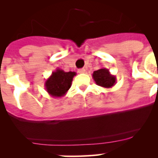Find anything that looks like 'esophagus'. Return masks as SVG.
<instances>
[{
    "label": "esophagus",
    "mask_w": 158,
    "mask_h": 158,
    "mask_svg": "<svg viewBox=\"0 0 158 158\" xmlns=\"http://www.w3.org/2000/svg\"><path fill=\"white\" fill-rule=\"evenodd\" d=\"M85 72V69H79V70H78V73H80V74H82V73H84Z\"/></svg>",
    "instance_id": "obj_1"
}]
</instances>
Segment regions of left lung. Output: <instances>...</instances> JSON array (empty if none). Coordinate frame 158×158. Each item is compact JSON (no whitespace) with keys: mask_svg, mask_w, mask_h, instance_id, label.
Returning a JSON list of instances; mask_svg holds the SVG:
<instances>
[{"mask_svg":"<svg viewBox=\"0 0 158 158\" xmlns=\"http://www.w3.org/2000/svg\"><path fill=\"white\" fill-rule=\"evenodd\" d=\"M92 78L97 85L106 89L111 88L116 83L115 76L111 75L109 70L106 68H102L94 71Z\"/></svg>","mask_w":158,"mask_h":158,"instance_id":"8db88e82","label":"left lung"}]
</instances>
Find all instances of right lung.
Masks as SVG:
<instances>
[{"mask_svg":"<svg viewBox=\"0 0 158 158\" xmlns=\"http://www.w3.org/2000/svg\"><path fill=\"white\" fill-rule=\"evenodd\" d=\"M76 75L75 72H65L56 69L45 82V89L50 96L54 98L63 97L72 85L73 77Z\"/></svg>","mask_w":158,"mask_h":158,"instance_id":"right-lung-1","label":"right lung"}]
</instances>
